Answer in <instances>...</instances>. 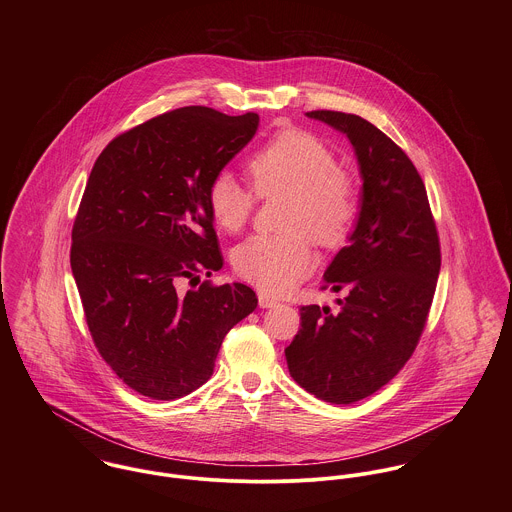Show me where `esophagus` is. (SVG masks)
I'll return each mask as SVG.
<instances>
[{
    "label": "esophagus",
    "mask_w": 512,
    "mask_h": 512,
    "mask_svg": "<svg viewBox=\"0 0 512 512\" xmlns=\"http://www.w3.org/2000/svg\"><path fill=\"white\" fill-rule=\"evenodd\" d=\"M258 303H260V307H262V309H270V307L280 305V301H278V299H274V297H270L268 293L264 292L258 293Z\"/></svg>",
    "instance_id": "1"
}]
</instances>
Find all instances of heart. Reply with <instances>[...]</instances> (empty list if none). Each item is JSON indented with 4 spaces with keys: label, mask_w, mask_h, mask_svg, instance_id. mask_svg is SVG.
Segmentation results:
<instances>
[{
    "label": "heart",
    "mask_w": 512,
    "mask_h": 512,
    "mask_svg": "<svg viewBox=\"0 0 512 512\" xmlns=\"http://www.w3.org/2000/svg\"><path fill=\"white\" fill-rule=\"evenodd\" d=\"M250 187L228 171L219 173L207 191L211 217L222 230H240L256 207V195L268 199L286 193L278 234H254L232 252L238 276L260 290L284 293L315 266L307 232L321 246H339L359 215V189L349 171L337 165L335 151L311 132L290 128L246 161Z\"/></svg>",
    "instance_id": "1"
}]
</instances>
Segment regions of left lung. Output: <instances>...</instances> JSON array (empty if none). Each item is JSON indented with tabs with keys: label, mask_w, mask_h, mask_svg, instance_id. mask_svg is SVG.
I'll use <instances>...</instances> for the list:
<instances>
[{
	"label": "left lung",
	"mask_w": 512,
	"mask_h": 512,
	"mask_svg": "<svg viewBox=\"0 0 512 512\" xmlns=\"http://www.w3.org/2000/svg\"><path fill=\"white\" fill-rule=\"evenodd\" d=\"M355 147L363 197L349 246L323 276L343 292L339 309L303 305L286 349L293 380L331 404H353L380 390L412 357L438 284V228L424 181L410 157L365 118L307 112Z\"/></svg>",
	"instance_id": "1"
}]
</instances>
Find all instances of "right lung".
I'll return each mask as SVG.
<instances>
[{
	"label": "right lung",
	"instance_id": "add662e5",
	"mask_svg": "<svg viewBox=\"0 0 512 512\" xmlns=\"http://www.w3.org/2000/svg\"><path fill=\"white\" fill-rule=\"evenodd\" d=\"M258 122L177 108L114 138L90 171L74 282L100 357L142 396L175 400L205 384L224 335L258 305L244 284L179 290L222 268L207 191Z\"/></svg>",
	"mask_w": 512,
	"mask_h": 512
}]
</instances>
